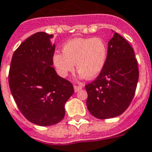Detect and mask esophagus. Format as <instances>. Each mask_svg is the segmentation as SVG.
Wrapping results in <instances>:
<instances>
[{
	"mask_svg": "<svg viewBox=\"0 0 152 152\" xmlns=\"http://www.w3.org/2000/svg\"><path fill=\"white\" fill-rule=\"evenodd\" d=\"M82 89V86H74V91L75 92H77V91H80Z\"/></svg>",
	"mask_w": 152,
	"mask_h": 152,
	"instance_id": "34e87169",
	"label": "esophagus"
}]
</instances>
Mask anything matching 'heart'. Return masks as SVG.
I'll use <instances>...</instances> for the list:
<instances>
[{"instance_id":"obj_1","label":"heart","mask_w":152,"mask_h":152,"mask_svg":"<svg viewBox=\"0 0 152 152\" xmlns=\"http://www.w3.org/2000/svg\"><path fill=\"white\" fill-rule=\"evenodd\" d=\"M108 57V47L99 38H75L62 47V53L54 54L53 61L61 77L75 69L79 78L94 79L101 73Z\"/></svg>"}]
</instances>
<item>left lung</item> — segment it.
Returning a JSON list of instances; mask_svg holds the SVG:
<instances>
[{"mask_svg":"<svg viewBox=\"0 0 152 152\" xmlns=\"http://www.w3.org/2000/svg\"><path fill=\"white\" fill-rule=\"evenodd\" d=\"M139 77L134 50L118 33L108 43V57L101 73L86 86V104L99 119L119 116L130 105Z\"/></svg>","mask_w":152,"mask_h":152,"instance_id":"1","label":"left lung"}]
</instances>
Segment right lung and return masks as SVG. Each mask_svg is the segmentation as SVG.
Returning a JSON list of instances; mask_svg holds the SVG:
<instances>
[{
  "instance_id": "obj_1",
  "label": "right lung",
  "mask_w": 152,
  "mask_h": 152,
  "mask_svg": "<svg viewBox=\"0 0 152 152\" xmlns=\"http://www.w3.org/2000/svg\"><path fill=\"white\" fill-rule=\"evenodd\" d=\"M53 34L38 32L15 51L9 86L19 109L29 122L54 125L65 116V104L74 93L72 84L59 76L53 65Z\"/></svg>"
}]
</instances>
